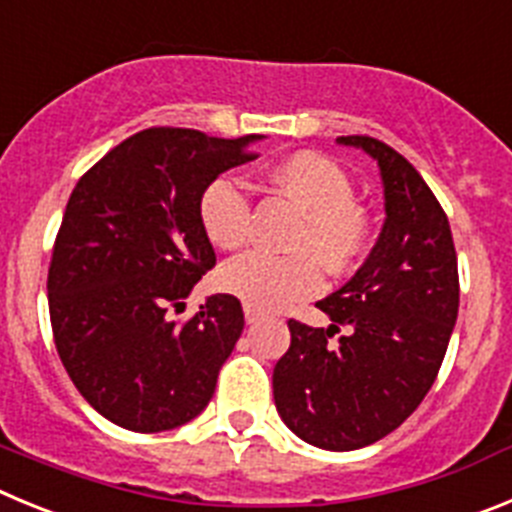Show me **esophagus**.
<instances>
[{"instance_id":"1","label":"esophagus","mask_w":512,"mask_h":512,"mask_svg":"<svg viewBox=\"0 0 512 512\" xmlns=\"http://www.w3.org/2000/svg\"><path fill=\"white\" fill-rule=\"evenodd\" d=\"M260 319H262L260 311H255V308L245 306V321H247V324H257V321H260Z\"/></svg>"}]
</instances>
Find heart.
Masks as SVG:
<instances>
[{"label": "heart", "mask_w": 512, "mask_h": 512, "mask_svg": "<svg viewBox=\"0 0 512 512\" xmlns=\"http://www.w3.org/2000/svg\"><path fill=\"white\" fill-rule=\"evenodd\" d=\"M270 181L303 211L290 250L273 257L247 252L224 262L216 285L255 311H278L316 296L324 283L321 267L349 270L370 242V222L354 206V186L347 170L319 153H296L270 170ZM199 222L219 250H237L250 237V196L229 176H216L199 196Z\"/></svg>", "instance_id": "b5f03b06"}]
</instances>
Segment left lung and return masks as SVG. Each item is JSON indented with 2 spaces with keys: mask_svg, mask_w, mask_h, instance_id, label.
I'll return each mask as SVG.
<instances>
[{
  "mask_svg": "<svg viewBox=\"0 0 512 512\" xmlns=\"http://www.w3.org/2000/svg\"><path fill=\"white\" fill-rule=\"evenodd\" d=\"M377 160L385 224L365 265L316 306L313 329L290 319L273 370L275 408L308 444L352 451L388 436L434 385L459 311L449 219L416 168L375 137H336Z\"/></svg>",
  "mask_w": 512,
  "mask_h": 512,
  "instance_id": "left-lung-1",
  "label": "left lung"
}]
</instances>
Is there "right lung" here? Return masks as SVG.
Here are the masks:
<instances>
[{"mask_svg": "<svg viewBox=\"0 0 512 512\" xmlns=\"http://www.w3.org/2000/svg\"><path fill=\"white\" fill-rule=\"evenodd\" d=\"M150 127L119 142L73 188L48 270L58 357L86 403L137 434L188 423L209 405L245 329L216 293L186 324L168 319L216 265L199 196L219 173L255 160L252 142Z\"/></svg>", "mask_w": 512, "mask_h": 512, "instance_id": "1", "label": "right lung"}]
</instances>
